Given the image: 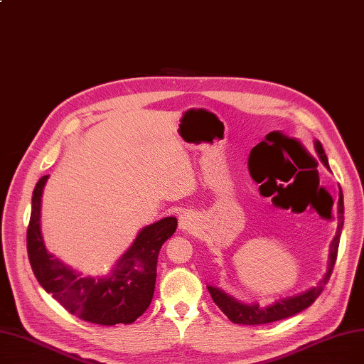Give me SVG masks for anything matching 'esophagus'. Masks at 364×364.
<instances>
[{"label":"esophagus","mask_w":364,"mask_h":364,"mask_svg":"<svg viewBox=\"0 0 364 364\" xmlns=\"http://www.w3.org/2000/svg\"><path fill=\"white\" fill-rule=\"evenodd\" d=\"M178 225L181 230L190 232L196 225V217L192 213H183L178 218Z\"/></svg>","instance_id":"34e87169"}]
</instances>
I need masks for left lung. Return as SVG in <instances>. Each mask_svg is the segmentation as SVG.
Instances as JSON below:
<instances>
[{"mask_svg": "<svg viewBox=\"0 0 364 364\" xmlns=\"http://www.w3.org/2000/svg\"><path fill=\"white\" fill-rule=\"evenodd\" d=\"M314 147H316V151H317L320 161L324 164V166L331 169L329 164H328L326 153H324L323 146L318 140L314 141ZM342 225H343V196H342V190L339 188L338 230H336V235H335L333 240L331 242V247H329L328 272L323 276V279L318 282L317 286H313V288H310L307 291L296 294L294 296L277 299L276 302L267 305V307H259V304H257V302H254V304L240 302L236 298L227 295L220 288H215V286H208V291H209V294H211L214 302L218 305V309L236 324H267V323L283 320V318H288L294 314H298L302 310L310 307V305L317 299V296L321 294L324 284H326L328 280L331 279L333 265L336 261Z\"/></svg>", "mask_w": 364, "mask_h": 364, "instance_id": "1", "label": "left lung"}]
</instances>
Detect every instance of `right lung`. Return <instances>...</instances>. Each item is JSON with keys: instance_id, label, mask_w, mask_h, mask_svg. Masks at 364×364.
<instances>
[{"instance_id": "right-lung-1", "label": "right lung", "mask_w": 364, "mask_h": 364, "mask_svg": "<svg viewBox=\"0 0 364 364\" xmlns=\"http://www.w3.org/2000/svg\"><path fill=\"white\" fill-rule=\"evenodd\" d=\"M47 180L48 176L41 177L33 188L26 233L28 257L36 280L78 318L103 326L136 321L151 302L158 255L162 245L176 233L177 218L165 217L143 227L110 274L84 277L54 258L46 247L41 235V198Z\"/></svg>"}]
</instances>
